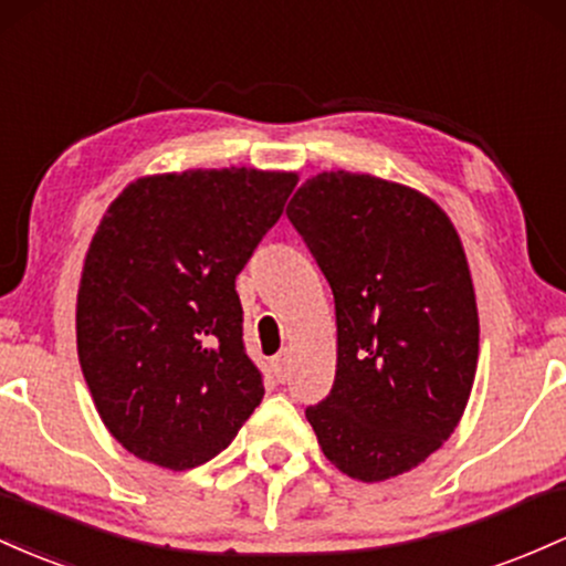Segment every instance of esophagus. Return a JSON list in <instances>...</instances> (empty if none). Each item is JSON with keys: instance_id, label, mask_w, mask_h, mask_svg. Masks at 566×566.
<instances>
[{"instance_id": "esophagus-1", "label": "esophagus", "mask_w": 566, "mask_h": 566, "mask_svg": "<svg viewBox=\"0 0 566 566\" xmlns=\"http://www.w3.org/2000/svg\"><path fill=\"white\" fill-rule=\"evenodd\" d=\"M272 368H275V377L285 382V377H289V353H281L275 355V360H272Z\"/></svg>"}]
</instances>
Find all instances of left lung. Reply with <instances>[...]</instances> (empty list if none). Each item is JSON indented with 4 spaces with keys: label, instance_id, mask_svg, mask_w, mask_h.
<instances>
[{
    "label": "left lung",
    "instance_id": "obj_1",
    "mask_svg": "<svg viewBox=\"0 0 566 566\" xmlns=\"http://www.w3.org/2000/svg\"><path fill=\"white\" fill-rule=\"evenodd\" d=\"M285 213L336 310L334 387L304 411L317 443L366 484L411 471L454 433L479 364L460 234L417 189L347 170L304 181Z\"/></svg>",
    "mask_w": 566,
    "mask_h": 566
}]
</instances>
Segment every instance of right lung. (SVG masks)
Wrapping results in <instances>:
<instances>
[{
    "label": "right lung",
    "instance_id": "add662e5",
    "mask_svg": "<svg viewBox=\"0 0 566 566\" xmlns=\"http://www.w3.org/2000/svg\"><path fill=\"white\" fill-rule=\"evenodd\" d=\"M296 174L211 168L144 176L101 219L77 294V353L109 433L189 471L262 403L234 277L281 219Z\"/></svg>",
    "mask_w": 566,
    "mask_h": 566
}]
</instances>
